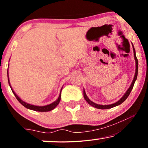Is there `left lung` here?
I'll use <instances>...</instances> for the list:
<instances>
[{
    "mask_svg": "<svg viewBox=\"0 0 148 148\" xmlns=\"http://www.w3.org/2000/svg\"><path fill=\"white\" fill-rule=\"evenodd\" d=\"M132 48H133V51H134V59H135V62H136V72H135L134 79H133V80H132L131 86H130L129 88L127 89V91L124 94L123 96L121 98L119 99V101H118L116 102H115V103H114V104H110V105L97 104L96 103H95V102H92L91 101H90V99L88 98V97H87V96L86 95V91H85V90L84 89V99L87 102V103L91 105V106L96 108H98V109H104L105 110V109L112 108L117 106H118V105L123 103V102L125 101V100L127 99V97H129V95H130V93H131L132 88H133V86H134V84L135 83V81L136 80L137 76H138V59L136 58V51H135L134 47V46H133V44H132Z\"/></svg>",
    "mask_w": 148,
    "mask_h": 148,
    "instance_id": "left-lung-1",
    "label": "left lung"
}]
</instances>
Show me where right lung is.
Listing matches in <instances>:
<instances>
[{
    "label": "right lung",
    "mask_w": 148,
    "mask_h": 148,
    "mask_svg": "<svg viewBox=\"0 0 148 148\" xmlns=\"http://www.w3.org/2000/svg\"><path fill=\"white\" fill-rule=\"evenodd\" d=\"M7 74H8V84H9V86L10 87V88L12 89V92H13V93L14 94L15 97H16V99H17V101H18L20 103H21L22 105H23V106H25L27 108L30 109V110H34V111H37V112H49V111H51V110H53L55 108H56L57 105L59 104L60 101H61V91H62V89H61V92H60V94H59V96L58 97V99H57L56 101L52 102L51 104H48V105H46V106H34V105H32V104H30L27 103V102H24L23 101H22V100L19 98V97L17 96V95L16 94V92L14 91V90L12 89V87H11V85L10 83V81H9V77H8V71L7 72Z\"/></svg>",
    "instance_id": "1"
}]
</instances>
